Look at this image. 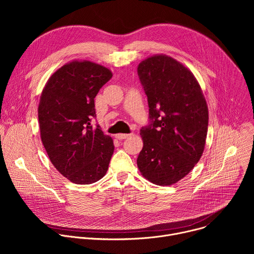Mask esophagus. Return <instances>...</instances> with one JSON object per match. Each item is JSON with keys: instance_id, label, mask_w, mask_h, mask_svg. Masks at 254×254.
Masks as SVG:
<instances>
[{"instance_id": "34e87169", "label": "esophagus", "mask_w": 254, "mask_h": 254, "mask_svg": "<svg viewBox=\"0 0 254 254\" xmlns=\"http://www.w3.org/2000/svg\"><path fill=\"white\" fill-rule=\"evenodd\" d=\"M129 135L130 134H128V133H118V134H116V137L119 139H125V138L128 137Z\"/></svg>"}]
</instances>
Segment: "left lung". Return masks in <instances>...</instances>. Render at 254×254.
Masks as SVG:
<instances>
[{"mask_svg": "<svg viewBox=\"0 0 254 254\" xmlns=\"http://www.w3.org/2000/svg\"><path fill=\"white\" fill-rule=\"evenodd\" d=\"M137 74L148 96L151 124L140 128L143 146L136 160L142 177L171 186L187 176L205 149L208 106L186 66L166 54L142 60Z\"/></svg>", "mask_w": 254, "mask_h": 254, "instance_id": "obj_1", "label": "left lung"}]
</instances>
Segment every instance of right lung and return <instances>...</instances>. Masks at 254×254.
Instances as JSON below:
<instances>
[{
  "label": "right lung",
  "instance_id": "add662e5",
  "mask_svg": "<svg viewBox=\"0 0 254 254\" xmlns=\"http://www.w3.org/2000/svg\"><path fill=\"white\" fill-rule=\"evenodd\" d=\"M113 72L88 60H73L46 82L38 106L40 135L55 169L70 182L88 185L107 172L114 140L97 126L94 98Z\"/></svg>",
  "mask_w": 254,
  "mask_h": 254
}]
</instances>
